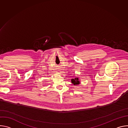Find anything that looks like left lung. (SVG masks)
I'll use <instances>...</instances> for the list:
<instances>
[{
	"mask_svg": "<svg viewBox=\"0 0 128 128\" xmlns=\"http://www.w3.org/2000/svg\"><path fill=\"white\" fill-rule=\"evenodd\" d=\"M71 82L72 84H74V85H76V84H80V81H79L78 78H76L75 79H72Z\"/></svg>",
	"mask_w": 128,
	"mask_h": 128,
	"instance_id": "obj_1",
	"label": "left lung"
}]
</instances>
